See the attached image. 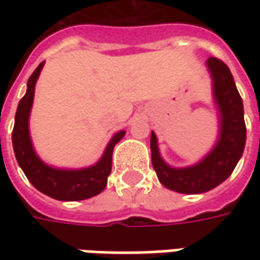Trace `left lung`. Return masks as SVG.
Segmentation results:
<instances>
[{
	"label": "left lung",
	"mask_w": 260,
	"mask_h": 260,
	"mask_svg": "<svg viewBox=\"0 0 260 260\" xmlns=\"http://www.w3.org/2000/svg\"><path fill=\"white\" fill-rule=\"evenodd\" d=\"M207 68L213 78V94L220 113V136L214 149L197 165L171 168L160 157L156 135L152 132L150 136L152 165L160 184L181 194H201L221 184L235 171L245 150L243 101L233 75L217 57H208Z\"/></svg>",
	"instance_id": "left-lung-1"
}]
</instances>
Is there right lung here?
I'll use <instances>...</instances> for the list:
<instances>
[{
  "mask_svg": "<svg viewBox=\"0 0 260 260\" xmlns=\"http://www.w3.org/2000/svg\"><path fill=\"white\" fill-rule=\"evenodd\" d=\"M43 65L45 62L37 66L35 72L28 78L27 92L20 100L17 107L14 128H13V147H14L15 159L31 185L47 197H52L59 201H81L95 197L107 185L108 175L111 174V157H113L114 146L124 137L125 132L121 130L115 133L105 147L103 157L89 168L56 169L46 165L36 155L28 132V117L35 98V86L37 78L43 69Z\"/></svg>",
  "mask_w": 260,
  "mask_h": 260,
  "instance_id": "add662e5",
  "label": "right lung"
}]
</instances>
